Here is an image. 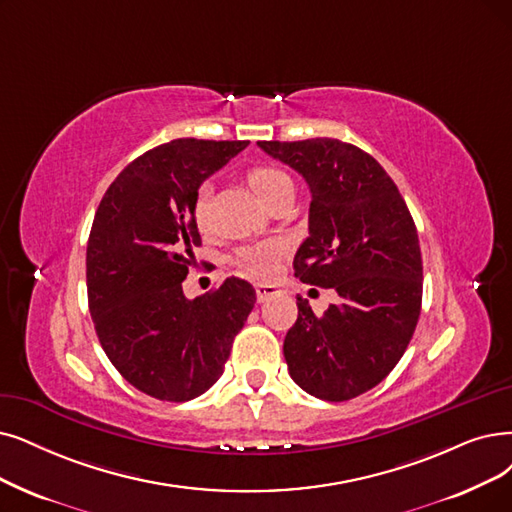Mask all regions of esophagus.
Wrapping results in <instances>:
<instances>
[{
    "mask_svg": "<svg viewBox=\"0 0 512 512\" xmlns=\"http://www.w3.org/2000/svg\"><path fill=\"white\" fill-rule=\"evenodd\" d=\"M275 296H279L277 285H271V283H258L256 285V300L258 302H269Z\"/></svg>",
    "mask_w": 512,
    "mask_h": 512,
    "instance_id": "1",
    "label": "esophagus"
}]
</instances>
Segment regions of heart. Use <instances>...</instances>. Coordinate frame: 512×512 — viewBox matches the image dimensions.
Segmentation results:
<instances>
[{
  "mask_svg": "<svg viewBox=\"0 0 512 512\" xmlns=\"http://www.w3.org/2000/svg\"><path fill=\"white\" fill-rule=\"evenodd\" d=\"M248 182L250 187L254 189V193L262 199L267 201L269 206L273 203V199L283 193L288 187H292L290 178L285 176L283 172L275 170V168H254L248 172ZM193 222L197 224L199 231H208L210 227V187L208 185H201L195 201H193ZM285 248L283 243L279 241H262V243H254V245H245L241 248L235 256V264L237 267L250 277L256 279H269L275 269L279 260L283 258Z\"/></svg>",
  "mask_w": 512,
  "mask_h": 512,
  "instance_id": "1",
  "label": "heart"
}]
</instances>
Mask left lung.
Masks as SVG:
<instances>
[{"label": "left lung", "mask_w": 512, "mask_h": 512, "mask_svg": "<svg viewBox=\"0 0 512 512\" xmlns=\"http://www.w3.org/2000/svg\"><path fill=\"white\" fill-rule=\"evenodd\" d=\"M311 189L309 237L294 256L300 281L334 288L321 317L298 296L283 340L292 380L323 401H349L382 382L410 344L422 304L414 218L380 163L349 142L260 140Z\"/></svg>", "instance_id": "left-lung-1"}]
</instances>
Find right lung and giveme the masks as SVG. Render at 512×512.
I'll return each mask as SVG.
<instances>
[{"instance_id":"right-lung-1","label":"right lung","mask_w":512,"mask_h":512,"mask_svg":"<svg viewBox=\"0 0 512 512\" xmlns=\"http://www.w3.org/2000/svg\"><path fill=\"white\" fill-rule=\"evenodd\" d=\"M248 140L178 138L134 159L96 210L86 254L88 304L102 351L134 388L189 401L222 376L256 292L229 277L189 300L182 281L201 245L193 201L201 182Z\"/></svg>"}]
</instances>
